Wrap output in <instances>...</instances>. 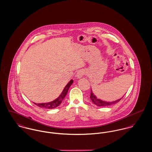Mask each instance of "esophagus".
Returning a JSON list of instances; mask_svg holds the SVG:
<instances>
[{
    "mask_svg": "<svg viewBox=\"0 0 152 152\" xmlns=\"http://www.w3.org/2000/svg\"><path fill=\"white\" fill-rule=\"evenodd\" d=\"M84 75V72L83 70H79L76 73V77H77V79H80L82 78Z\"/></svg>",
    "mask_w": 152,
    "mask_h": 152,
    "instance_id": "obj_1",
    "label": "esophagus"
}]
</instances>
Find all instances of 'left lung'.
I'll list each match as a JSON object with an SVG mask.
<instances>
[{
    "label": "left lung",
    "instance_id": "obj_1",
    "mask_svg": "<svg viewBox=\"0 0 152 152\" xmlns=\"http://www.w3.org/2000/svg\"><path fill=\"white\" fill-rule=\"evenodd\" d=\"M123 97L120 98V99H117L116 101H115L106 102V101H104L102 100H101L99 99H98L96 97V96L94 95V94L92 91H91V94H90V98L91 101L93 102V103L95 105H96V106H100V107L107 106H109V105H113L115 104H116V103L118 102L123 98Z\"/></svg>",
    "mask_w": 152,
    "mask_h": 152
}]
</instances>
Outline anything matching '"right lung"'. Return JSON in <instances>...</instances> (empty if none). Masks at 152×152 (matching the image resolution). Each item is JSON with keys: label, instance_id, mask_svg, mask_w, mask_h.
I'll return each instance as SVG.
<instances>
[{"label": "right lung", "instance_id": "right-lung-1", "mask_svg": "<svg viewBox=\"0 0 152 152\" xmlns=\"http://www.w3.org/2000/svg\"><path fill=\"white\" fill-rule=\"evenodd\" d=\"M73 82V80H70L69 83L66 85L65 88H64L62 92L59 95L58 98H57L56 99L51 102H46V103H40V104H36L34 102V104L37 106H38L40 107H43L45 109H54L57 107H58L59 105L62 103L63 99L65 98V96L68 93V90L69 88L71 85L72 84Z\"/></svg>", "mask_w": 152, "mask_h": 152}]
</instances>
